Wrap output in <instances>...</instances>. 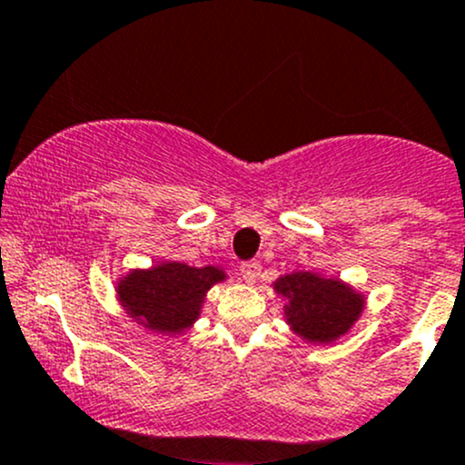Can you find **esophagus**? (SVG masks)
I'll return each instance as SVG.
<instances>
[{
  "label": "esophagus",
  "instance_id": "34e87169",
  "mask_svg": "<svg viewBox=\"0 0 465 465\" xmlns=\"http://www.w3.org/2000/svg\"><path fill=\"white\" fill-rule=\"evenodd\" d=\"M239 271H242V277L246 284H255L262 272V264L260 262H246V264L239 266Z\"/></svg>",
  "mask_w": 465,
  "mask_h": 465
}]
</instances>
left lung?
<instances>
[{
	"mask_svg": "<svg viewBox=\"0 0 465 465\" xmlns=\"http://www.w3.org/2000/svg\"><path fill=\"white\" fill-rule=\"evenodd\" d=\"M272 291L286 300L284 320L304 342L331 344L342 338L365 309V295L338 277L320 272H286L272 282Z\"/></svg>",
	"mask_w": 465,
	"mask_h": 465,
	"instance_id": "left-lung-1",
	"label": "left lung"
}]
</instances>
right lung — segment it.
<instances>
[{
  "label": "right lung",
  "mask_w": 465,
  "mask_h": 465,
  "mask_svg": "<svg viewBox=\"0 0 465 465\" xmlns=\"http://www.w3.org/2000/svg\"><path fill=\"white\" fill-rule=\"evenodd\" d=\"M226 277V271L219 266L159 262L125 272L118 280L116 295L134 322L147 331L174 338L197 322L208 291Z\"/></svg>",
  "instance_id": "add662e5"
}]
</instances>
